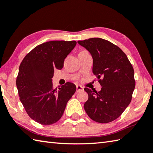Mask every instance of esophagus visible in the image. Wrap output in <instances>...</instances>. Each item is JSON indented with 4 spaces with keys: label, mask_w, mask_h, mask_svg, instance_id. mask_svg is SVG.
Returning a JSON list of instances; mask_svg holds the SVG:
<instances>
[{
    "label": "esophagus",
    "mask_w": 153,
    "mask_h": 153,
    "mask_svg": "<svg viewBox=\"0 0 153 153\" xmlns=\"http://www.w3.org/2000/svg\"><path fill=\"white\" fill-rule=\"evenodd\" d=\"M83 90H84L83 87L81 86V85H76V91L77 92H81Z\"/></svg>",
    "instance_id": "obj_1"
}]
</instances>
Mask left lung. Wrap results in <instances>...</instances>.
Returning a JSON list of instances; mask_svg holds the SVG:
<instances>
[{
    "mask_svg": "<svg viewBox=\"0 0 153 153\" xmlns=\"http://www.w3.org/2000/svg\"><path fill=\"white\" fill-rule=\"evenodd\" d=\"M93 58V72L101 86L100 91L85 88L89 98L84 104L93 121L109 123L121 116L132 100L135 88L134 71L127 56L117 45L101 38L78 41Z\"/></svg>",
    "mask_w": 153,
    "mask_h": 153,
    "instance_id": "left-lung-1",
    "label": "left lung"
}]
</instances>
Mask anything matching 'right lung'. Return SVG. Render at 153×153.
Masks as SVG:
<instances>
[{"label": "right lung", "instance_id": "obj_1", "mask_svg": "<svg viewBox=\"0 0 153 153\" xmlns=\"http://www.w3.org/2000/svg\"><path fill=\"white\" fill-rule=\"evenodd\" d=\"M76 41H50L34 48L21 62L16 80L20 101L27 114L42 125H51L61 118L76 86L66 82L53 89L52 77L56 68H63L64 59Z\"/></svg>", "mask_w": 153, "mask_h": 153}]
</instances>
